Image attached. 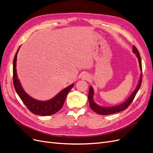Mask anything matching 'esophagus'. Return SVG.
<instances>
[{
    "mask_svg": "<svg viewBox=\"0 0 153 153\" xmlns=\"http://www.w3.org/2000/svg\"><path fill=\"white\" fill-rule=\"evenodd\" d=\"M82 79L88 80V79H89V76H88V74H83L82 76Z\"/></svg>",
    "mask_w": 153,
    "mask_h": 153,
    "instance_id": "1",
    "label": "esophagus"
}]
</instances>
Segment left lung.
Here are the masks:
<instances>
[{
	"mask_svg": "<svg viewBox=\"0 0 153 153\" xmlns=\"http://www.w3.org/2000/svg\"><path fill=\"white\" fill-rule=\"evenodd\" d=\"M133 51H134L136 54L138 59H139L140 71H142V62H141V58L140 56V53L135 46H133ZM142 72L141 74L139 82V84H138L137 87L135 90V91L132 93V94L130 95V97L128 98V99L124 103H123L122 104L117 105V106H114V107H100L99 105H98L97 104H96L95 102L93 101V90L92 87L90 86L89 93H88V100H89L90 108L93 111L95 112L98 114H100V115L112 114H115V113L125 110L126 109H127L128 107L131 104L132 101L134 100V98L137 94V93L140 89L141 84H142Z\"/></svg>",
	"mask_w": 153,
	"mask_h": 153,
	"instance_id": "obj_1",
	"label": "left lung"
}]
</instances>
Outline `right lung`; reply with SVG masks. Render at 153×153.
<instances>
[{
  "label": "right lung",
  "instance_id": "add662e5",
  "mask_svg": "<svg viewBox=\"0 0 153 153\" xmlns=\"http://www.w3.org/2000/svg\"><path fill=\"white\" fill-rule=\"evenodd\" d=\"M18 50H17L13 60V85L18 96L21 98L24 104L27 106L28 110L34 114L46 116L55 114L62 109L63 103L65 102L66 97L68 92L72 89V88L74 86V84L65 88V89L59 93L56 97L50 100L42 102L33 99V98L27 95L25 91L23 90L16 75V62Z\"/></svg>",
  "mask_w": 153,
  "mask_h": 153
}]
</instances>
